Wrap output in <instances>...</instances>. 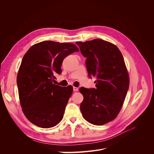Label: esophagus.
Listing matches in <instances>:
<instances>
[{"label": "esophagus", "instance_id": "1", "mask_svg": "<svg viewBox=\"0 0 154 154\" xmlns=\"http://www.w3.org/2000/svg\"><path fill=\"white\" fill-rule=\"evenodd\" d=\"M73 90H74V91H75V92H77V91H78L79 88L76 87H73Z\"/></svg>", "mask_w": 154, "mask_h": 154}]
</instances>
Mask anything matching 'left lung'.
<instances>
[{
  "label": "left lung",
  "instance_id": "left-lung-1",
  "mask_svg": "<svg viewBox=\"0 0 154 154\" xmlns=\"http://www.w3.org/2000/svg\"><path fill=\"white\" fill-rule=\"evenodd\" d=\"M87 57L89 77H97L95 88H80L84 96L80 111L89 123L102 125L114 120L122 107L129 87V75L118 47L101 39L77 42Z\"/></svg>",
  "mask_w": 154,
  "mask_h": 154
}]
</instances>
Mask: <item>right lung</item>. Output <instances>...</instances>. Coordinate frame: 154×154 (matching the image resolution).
I'll return each mask as SVG.
<instances>
[{
  "instance_id": "add662e5",
  "label": "right lung",
  "mask_w": 154,
  "mask_h": 154,
  "mask_svg": "<svg viewBox=\"0 0 154 154\" xmlns=\"http://www.w3.org/2000/svg\"><path fill=\"white\" fill-rule=\"evenodd\" d=\"M79 51L72 43L44 41L30 47L23 57L17 84L22 110L31 123L46 128L62 120L73 87L53 81L55 74L61 73L63 60Z\"/></svg>"
}]
</instances>
